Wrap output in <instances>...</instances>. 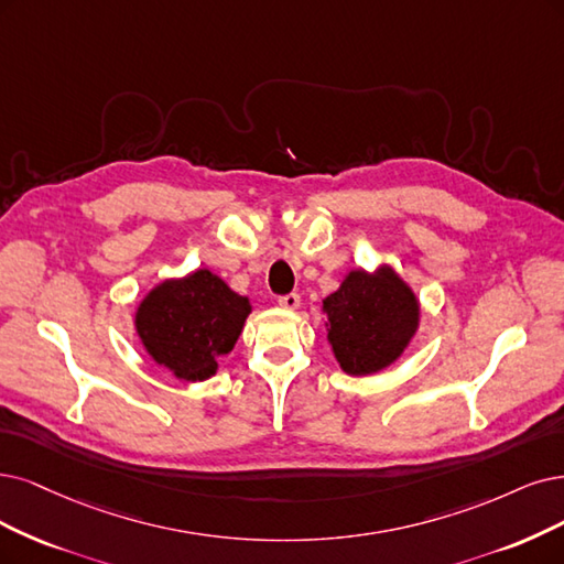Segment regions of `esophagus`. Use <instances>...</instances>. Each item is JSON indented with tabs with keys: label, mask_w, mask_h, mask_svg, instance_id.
Masks as SVG:
<instances>
[{
	"label": "esophagus",
	"mask_w": 564,
	"mask_h": 564,
	"mask_svg": "<svg viewBox=\"0 0 564 564\" xmlns=\"http://www.w3.org/2000/svg\"><path fill=\"white\" fill-rule=\"evenodd\" d=\"M279 304H281L283 308H297V306H300V295H297V293L281 295V297H279Z\"/></svg>",
	"instance_id": "obj_1"
}]
</instances>
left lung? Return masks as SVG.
I'll use <instances>...</instances> for the list:
<instances>
[{
  "label": "left lung",
  "instance_id": "8db88e82",
  "mask_svg": "<svg viewBox=\"0 0 564 564\" xmlns=\"http://www.w3.org/2000/svg\"><path fill=\"white\" fill-rule=\"evenodd\" d=\"M323 311L332 350L352 377L398 360L419 325V302L390 269L373 276L350 271L337 293L323 302Z\"/></svg>",
  "mask_w": 564,
  "mask_h": 564
}]
</instances>
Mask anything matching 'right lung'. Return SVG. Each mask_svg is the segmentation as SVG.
Wrapping results in <instances>:
<instances>
[{"label":"right lung","instance_id":"add662e5","mask_svg":"<svg viewBox=\"0 0 564 564\" xmlns=\"http://www.w3.org/2000/svg\"><path fill=\"white\" fill-rule=\"evenodd\" d=\"M250 304L212 271L164 281L137 311V332L151 358L176 379L214 377L218 358L235 348Z\"/></svg>","mask_w":564,"mask_h":564}]
</instances>
